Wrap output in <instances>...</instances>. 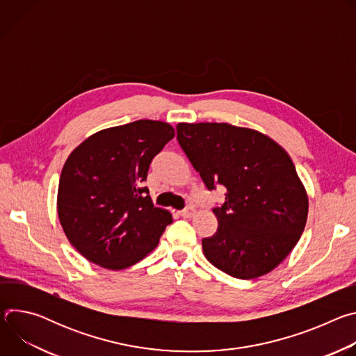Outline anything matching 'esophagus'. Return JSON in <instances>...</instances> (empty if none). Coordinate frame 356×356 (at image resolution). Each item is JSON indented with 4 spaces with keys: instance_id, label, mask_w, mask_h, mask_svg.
I'll list each match as a JSON object with an SVG mask.
<instances>
[{
    "instance_id": "esophagus-1",
    "label": "esophagus",
    "mask_w": 356,
    "mask_h": 356,
    "mask_svg": "<svg viewBox=\"0 0 356 356\" xmlns=\"http://www.w3.org/2000/svg\"><path fill=\"white\" fill-rule=\"evenodd\" d=\"M194 214H195V210H194V207H191V206H188V207H186L184 210L180 211V216H181L183 218H191V217H194Z\"/></svg>"
}]
</instances>
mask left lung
I'll use <instances>...</instances> for the list:
<instances>
[{"label": "left lung", "mask_w": 356, "mask_h": 356, "mask_svg": "<svg viewBox=\"0 0 356 356\" xmlns=\"http://www.w3.org/2000/svg\"><path fill=\"white\" fill-rule=\"evenodd\" d=\"M177 140L209 190L227 188L213 213L217 232L202 239L204 257L236 279L279 266L298 242L309 197L287 152L268 135L225 122H180Z\"/></svg>", "instance_id": "1"}]
</instances>
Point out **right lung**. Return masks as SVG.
Masks as SVG:
<instances>
[{
  "instance_id": "1",
  "label": "right lung",
  "mask_w": 356,
  "mask_h": 356,
  "mask_svg": "<svg viewBox=\"0 0 356 356\" xmlns=\"http://www.w3.org/2000/svg\"><path fill=\"white\" fill-rule=\"evenodd\" d=\"M173 138L170 124L139 120L95 132L69 155L58 214L69 242L87 261L120 270L158 246L173 220L154 206L142 181L152 159Z\"/></svg>"
}]
</instances>
